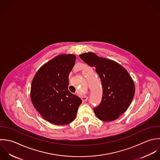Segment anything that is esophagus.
<instances>
[{"instance_id": "1", "label": "esophagus", "mask_w": 160, "mask_h": 160, "mask_svg": "<svg viewBox=\"0 0 160 160\" xmlns=\"http://www.w3.org/2000/svg\"><path fill=\"white\" fill-rule=\"evenodd\" d=\"M81 98H82V100L83 101H87V99H88V97H87V96H82L81 97Z\"/></svg>"}]
</instances>
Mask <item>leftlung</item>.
<instances>
[{"label":"left lung","mask_w":160,"mask_h":160,"mask_svg":"<svg viewBox=\"0 0 160 160\" xmlns=\"http://www.w3.org/2000/svg\"><path fill=\"white\" fill-rule=\"evenodd\" d=\"M79 56L88 65L95 67L101 79L103 95L100 104L93 108L96 116L103 122L117 119L127 110L135 95V84L131 76L121 65L94 53Z\"/></svg>","instance_id":"8db88e82"}]
</instances>
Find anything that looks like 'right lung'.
Wrapping results in <instances>:
<instances>
[{"instance_id":"right-lung-1","label":"right lung","mask_w":160,"mask_h":160,"mask_svg":"<svg viewBox=\"0 0 160 160\" xmlns=\"http://www.w3.org/2000/svg\"><path fill=\"white\" fill-rule=\"evenodd\" d=\"M76 57L58 55L42 66L35 75L30 90L32 104L40 115L57 125L72 122L82 101L68 89V75Z\"/></svg>"}]
</instances>
